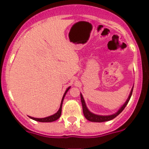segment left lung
<instances>
[{
	"instance_id": "1",
	"label": "left lung",
	"mask_w": 149,
	"mask_h": 149,
	"mask_svg": "<svg viewBox=\"0 0 149 149\" xmlns=\"http://www.w3.org/2000/svg\"><path fill=\"white\" fill-rule=\"evenodd\" d=\"M133 89H134V86H133L132 89H131V93H130V95H129L127 101H126L124 103V104L119 109V110H118L116 113H115L114 114H112V115H108V116L97 115V114H95L93 113H92V112L89 111V109H88L87 107H86V103H85L84 97H83L82 94L81 93V103H82L83 112H84V116H85V118H86L87 120L90 121V122H107V121H110V120H112V119H113L114 118H116V117L117 116L119 115V114L122 112V110L125 109V107L127 106L129 100H130V98H131V95H132Z\"/></svg>"
}]
</instances>
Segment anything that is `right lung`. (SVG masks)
I'll return each instance as SVG.
<instances>
[{
    "instance_id": "obj_1",
    "label": "right lung",
    "mask_w": 149,
    "mask_h": 149,
    "mask_svg": "<svg viewBox=\"0 0 149 149\" xmlns=\"http://www.w3.org/2000/svg\"><path fill=\"white\" fill-rule=\"evenodd\" d=\"M71 88V86H69V87L67 88V89L65 90V93H64V95H63V98H62V101H61V104H60V109L58 110V111L56 112V113H54V115H51L50 116H48V117H45V118H34V117H31V116H29L30 118V119H33V120L35 121H37V122H54V121L57 120V119H59L60 117V116H61V113H62V105H63V99H64V98H65V94L67 93V92H68V90H69V89Z\"/></svg>"
}]
</instances>
